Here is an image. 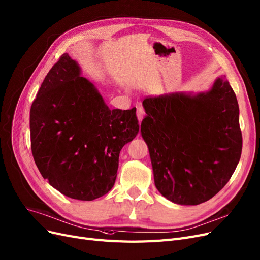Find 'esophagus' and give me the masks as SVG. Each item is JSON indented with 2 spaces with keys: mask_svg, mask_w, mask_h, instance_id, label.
<instances>
[{
  "mask_svg": "<svg viewBox=\"0 0 260 260\" xmlns=\"http://www.w3.org/2000/svg\"><path fill=\"white\" fill-rule=\"evenodd\" d=\"M137 116H138L139 120L142 121V119H143L144 116H145V111H144L143 108H141V107L138 108V110H137Z\"/></svg>",
  "mask_w": 260,
  "mask_h": 260,
  "instance_id": "34e87169",
  "label": "esophagus"
}]
</instances>
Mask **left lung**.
<instances>
[{"label":"left lung","mask_w":260,"mask_h":260,"mask_svg":"<svg viewBox=\"0 0 260 260\" xmlns=\"http://www.w3.org/2000/svg\"><path fill=\"white\" fill-rule=\"evenodd\" d=\"M141 124L154 184L179 205H199L219 193L241 157L242 133L235 91L225 77L208 92L171 94L143 101Z\"/></svg>","instance_id":"obj_1"}]
</instances>
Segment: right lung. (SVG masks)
I'll return each instance as SVG.
<instances>
[{
	"label": "right lung",
	"instance_id": "1",
	"mask_svg": "<svg viewBox=\"0 0 260 260\" xmlns=\"http://www.w3.org/2000/svg\"><path fill=\"white\" fill-rule=\"evenodd\" d=\"M30 148L48 182L92 201L115 183L121 148L138 136L136 108L110 110L67 53L50 69L30 107Z\"/></svg>",
	"mask_w": 260,
	"mask_h": 260
}]
</instances>
